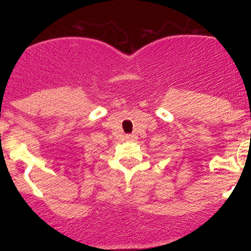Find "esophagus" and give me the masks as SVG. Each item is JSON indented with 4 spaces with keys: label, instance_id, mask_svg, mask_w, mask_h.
Here are the masks:
<instances>
[{
    "label": "esophagus",
    "instance_id": "esophagus-1",
    "mask_svg": "<svg viewBox=\"0 0 251 251\" xmlns=\"http://www.w3.org/2000/svg\"><path fill=\"white\" fill-rule=\"evenodd\" d=\"M135 139H137L135 134H127V135H126V140H127V142H135Z\"/></svg>",
    "mask_w": 251,
    "mask_h": 251
}]
</instances>
